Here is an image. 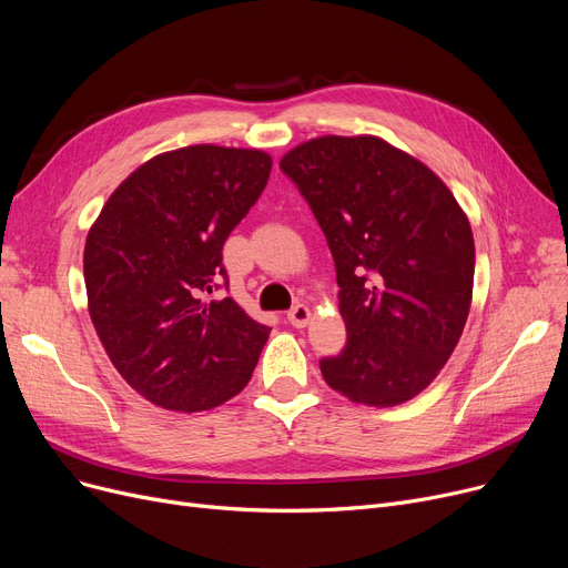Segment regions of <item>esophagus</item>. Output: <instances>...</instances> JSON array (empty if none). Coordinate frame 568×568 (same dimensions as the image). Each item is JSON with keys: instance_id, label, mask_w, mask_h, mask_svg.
<instances>
[{"instance_id": "1", "label": "esophagus", "mask_w": 568, "mask_h": 568, "mask_svg": "<svg viewBox=\"0 0 568 568\" xmlns=\"http://www.w3.org/2000/svg\"><path fill=\"white\" fill-rule=\"evenodd\" d=\"M311 308L308 306H304V304H296L294 308H290L287 311V322L292 324V326H296V329H304V326L308 324V320H311Z\"/></svg>"}]
</instances>
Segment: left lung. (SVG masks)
<instances>
[{"instance_id":"1","label":"left lung","mask_w":568,"mask_h":568,"mask_svg":"<svg viewBox=\"0 0 568 568\" xmlns=\"http://www.w3.org/2000/svg\"><path fill=\"white\" fill-rule=\"evenodd\" d=\"M281 170L306 197L334 255L347 343L320 362L354 403L394 407L437 377L469 315L474 236L454 193L375 135H324Z\"/></svg>"}]
</instances>
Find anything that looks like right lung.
Instances as JSON below:
<instances>
[{
	"instance_id": "obj_1",
	"label": "right lung",
	"mask_w": 568,
	"mask_h": 568,
	"mask_svg": "<svg viewBox=\"0 0 568 568\" xmlns=\"http://www.w3.org/2000/svg\"><path fill=\"white\" fill-rule=\"evenodd\" d=\"M272 156L193 144L131 172L84 244L94 329L133 389L163 409H212L248 384L268 326L223 285V244L262 195Z\"/></svg>"
}]
</instances>
